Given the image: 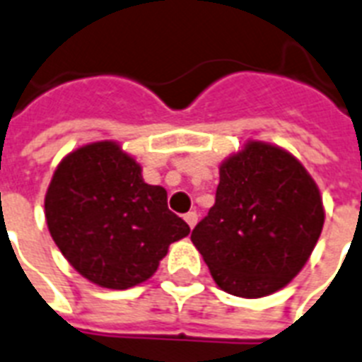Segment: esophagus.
<instances>
[{
    "instance_id": "34e87169",
    "label": "esophagus",
    "mask_w": 362,
    "mask_h": 362,
    "mask_svg": "<svg viewBox=\"0 0 362 362\" xmlns=\"http://www.w3.org/2000/svg\"><path fill=\"white\" fill-rule=\"evenodd\" d=\"M184 220H186L187 226L193 229V227L197 226V212H193V210H192V212H187V214L184 216Z\"/></svg>"
}]
</instances>
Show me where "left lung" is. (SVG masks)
I'll return each instance as SVG.
<instances>
[{
    "mask_svg": "<svg viewBox=\"0 0 362 362\" xmlns=\"http://www.w3.org/2000/svg\"><path fill=\"white\" fill-rule=\"evenodd\" d=\"M320 187L293 153L247 141L220 165L216 203L192 242L220 289L261 298L286 287L320 240Z\"/></svg>",
    "mask_w": 362,
    "mask_h": 362,
    "instance_id": "obj_1",
    "label": "left lung"
}]
</instances>
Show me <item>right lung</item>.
<instances>
[{
    "label": "right lung",
    "mask_w": 362,
    "mask_h": 362,
    "mask_svg": "<svg viewBox=\"0 0 362 362\" xmlns=\"http://www.w3.org/2000/svg\"><path fill=\"white\" fill-rule=\"evenodd\" d=\"M50 237L73 269L107 289L152 278L189 226L167 206V192L142 180V167L115 141L65 156L45 195Z\"/></svg>",
    "instance_id": "obj_1"
}]
</instances>
